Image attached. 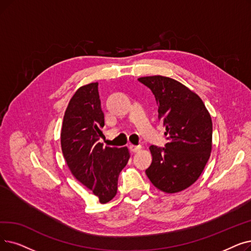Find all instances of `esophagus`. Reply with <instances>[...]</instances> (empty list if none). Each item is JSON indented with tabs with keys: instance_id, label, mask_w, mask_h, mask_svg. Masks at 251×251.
<instances>
[{
	"instance_id": "esophagus-1",
	"label": "esophagus",
	"mask_w": 251,
	"mask_h": 251,
	"mask_svg": "<svg viewBox=\"0 0 251 251\" xmlns=\"http://www.w3.org/2000/svg\"><path fill=\"white\" fill-rule=\"evenodd\" d=\"M140 146H133V145H130L129 146V150H130V151L131 152H136V151H138L139 150H140Z\"/></svg>"
}]
</instances>
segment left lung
Segmentation results:
<instances>
[{"label": "left lung", "instance_id": "left-lung-1", "mask_svg": "<svg viewBox=\"0 0 251 251\" xmlns=\"http://www.w3.org/2000/svg\"><path fill=\"white\" fill-rule=\"evenodd\" d=\"M138 81L155 95L168 139L165 148L150 147L152 161L147 176L162 192L186 190L199 178L210 157L211 117L200 97L176 80L151 75Z\"/></svg>", "mask_w": 251, "mask_h": 251}]
</instances>
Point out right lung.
<instances>
[{"label":"right lung","mask_w":251,"mask_h":251,"mask_svg":"<svg viewBox=\"0 0 251 251\" xmlns=\"http://www.w3.org/2000/svg\"><path fill=\"white\" fill-rule=\"evenodd\" d=\"M103 126L99 83L80 87L64 113L61 150L73 176L102 204L116 196L119 174L130 158L126 147L110 148L100 143Z\"/></svg>","instance_id":"obj_1"}]
</instances>
